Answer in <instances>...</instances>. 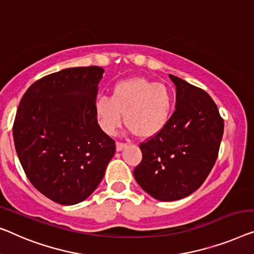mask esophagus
Wrapping results in <instances>:
<instances>
[{
  "label": "esophagus",
  "instance_id": "34e87169",
  "mask_svg": "<svg viewBox=\"0 0 254 254\" xmlns=\"http://www.w3.org/2000/svg\"><path fill=\"white\" fill-rule=\"evenodd\" d=\"M126 147H127V143L120 142V141L116 142V150H117V151H121L122 149L126 148Z\"/></svg>",
  "mask_w": 254,
  "mask_h": 254
}]
</instances>
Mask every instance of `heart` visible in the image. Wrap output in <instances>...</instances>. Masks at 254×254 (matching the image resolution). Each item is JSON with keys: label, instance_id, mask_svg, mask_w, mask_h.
<instances>
[{"label": "heart", "instance_id": "obj_1", "mask_svg": "<svg viewBox=\"0 0 254 254\" xmlns=\"http://www.w3.org/2000/svg\"><path fill=\"white\" fill-rule=\"evenodd\" d=\"M173 103V93L166 84L145 77H131L115 83L111 98L100 97L94 111L105 133H114L123 114L124 124L135 137L149 139L166 127Z\"/></svg>", "mask_w": 254, "mask_h": 254}]
</instances>
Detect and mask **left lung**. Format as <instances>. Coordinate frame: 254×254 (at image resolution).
<instances>
[{"instance_id":"1","label":"left lung","mask_w":254,"mask_h":254,"mask_svg":"<svg viewBox=\"0 0 254 254\" xmlns=\"http://www.w3.org/2000/svg\"><path fill=\"white\" fill-rule=\"evenodd\" d=\"M177 90L176 111L160 133L140 143L142 160L133 176L158 200L187 197L202 186L217 161L224 120L205 91L169 75Z\"/></svg>"}]
</instances>
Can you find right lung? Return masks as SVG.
<instances>
[{
    "mask_svg": "<svg viewBox=\"0 0 254 254\" xmlns=\"http://www.w3.org/2000/svg\"><path fill=\"white\" fill-rule=\"evenodd\" d=\"M104 71L89 66L47 75L19 104L13 140L20 164L37 190L63 205L88 198L115 154L94 111Z\"/></svg>",
    "mask_w": 254,
    "mask_h": 254,
    "instance_id": "right-lung-1",
    "label": "right lung"
}]
</instances>
